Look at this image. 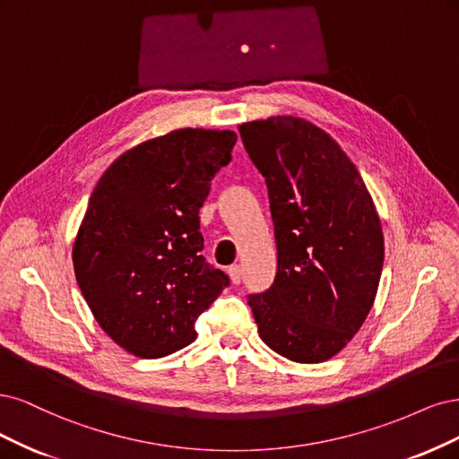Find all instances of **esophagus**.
Wrapping results in <instances>:
<instances>
[{"instance_id":"1","label":"esophagus","mask_w":459,"mask_h":459,"mask_svg":"<svg viewBox=\"0 0 459 459\" xmlns=\"http://www.w3.org/2000/svg\"><path fill=\"white\" fill-rule=\"evenodd\" d=\"M229 276L232 280V284H240V280H242L240 264H232V267H229Z\"/></svg>"}]
</instances>
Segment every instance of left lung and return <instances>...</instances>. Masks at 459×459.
<instances>
[{"label": "left lung", "mask_w": 459, "mask_h": 459, "mask_svg": "<svg viewBox=\"0 0 459 459\" xmlns=\"http://www.w3.org/2000/svg\"><path fill=\"white\" fill-rule=\"evenodd\" d=\"M238 131L267 183L278 249L273 286L249 293L247 305L274 352L324 362L376 299L385 254L376 205L342 146L315 124L274 116Z\"/></svg>", "instance_id": "1"}]
</instances>
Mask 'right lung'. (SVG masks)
Listing matches in <instances>:
<instances>
[{
	"instance_id": "add662e5",
	"label": "right lung",
	"mask_w": 459,
	"mask_h": 459,
	"mask_svg": "<svg viewBox=\"0 0 459 459\" xmlns=\"http://www.w3.org/2000/svg\"><path fill=\"white\" fill-rule=\"evenodd\" d=\"M234 143V131H171L122 154L93 190L74 273L99 326L135 357L190 345L196 318L230 284L202 255L198 212Z\"/></svg>"
}]
</instances>
